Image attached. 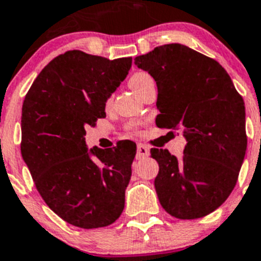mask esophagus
<instances>
[{
	"mask_svg": "<svg viewBox=\"0 0 261 261\" xmlns=\"http://www.w3.org/2000/svg\"><path fill=\"white\" fill-rule=\"evenodd\" d=\"M149 156V148L146 146V144L139 143L138 144V149H137V159H144L148 158Z\"/></svg>",
	"mask_w": 261,
	"mask_h": 261,
	"instance_id": "1",
	"label": "esophagus"
}]
</instances>
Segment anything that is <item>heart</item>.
Returning <instances> with one entry per match:
<instances>
[{
	"label": "heart",
	"mask_w": 261,
	"mask_h": 261,
	"mask_svg": "<svg viewBox=\"0 0 261 261\" xmlns=\"http://www.w3.org/2000/svg\"><path fill=\"white\" fill-rule=\"evenodd\" d=\"M144 77H147L146 73H135V74H134V76L130 79V87H131V89H133V88L135 87V85H137V84L139 83L140 80H143Z\"/></svg>",
	"instance_id": "1"
}]
</instances>
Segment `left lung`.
<instances>
[{
    "instance_id": "8db88e82",
    "label": "left lung",
    "mask_w": 261,
    "mask_h": 261,
    "mask_svg": "<svg viewBox=\"0 0 261 261\" xmlns=\"http://www.w3.org/2000/svg\"><path fill=\"white\" fill-rule=\"evenodd\" d=\"M135 65L158 85L156 126L181 130L187 140L181 160L151 149L159 201L178 219L202 218L237 184L247 149L243 98L218 62L180 43L137 56Z\"/></svg>"
}]
</instances>
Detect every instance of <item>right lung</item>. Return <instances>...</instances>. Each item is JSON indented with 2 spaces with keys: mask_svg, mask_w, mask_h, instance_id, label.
I'll use <instances>...</instances> for the list:
<instances>
[{
  "mask_svg": "<svg viewBox=\"0 0 261 261\" xmlns=\"http://www.w3.org/2000/svg\"><path fill=\"white\" fill-rule=\"evenodd\" d=\"M131 63L67 51L43 68L24 97L23 162L49 209L76 227H105L123 212L137 144L88 149L84 137L106 117V101Z\"/></svg>",
  "mask_w": 261,
  "mask_h": 261,
  "instance_id": "add662e5",
  "label": "right lung"
}]
</instances>
